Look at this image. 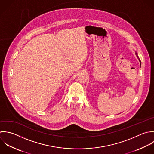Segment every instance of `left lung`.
<instances>
[{
	"label": "left lung",
	"mask_w": 154,
	"mask_h": 154,
	"mask_svg": "<svg viewBox=\"0 0 154 154\" xmlns=\"http://www.w3.org/2000/svg\"><path fill=\"white\" fill-rule=\"evenodd\" d=\"M136 56H137V57H138V58H139V57H138V56H137V53H136ZM139 61H140V63H141V61H140V59H139ZM140 64H141V63H140Z\"/></svg>",
	"instance_id": "8db88e82"
}]
</instances>
